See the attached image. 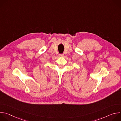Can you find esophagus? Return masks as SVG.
<instances>
[{
    "label": "esophagus",
    "mask_w": 121,
    "mask_h": 121,
    "mask_svg": "<svg viewBox=\"0 0 121 121\" xmlns=\"http://www.w3.org/2000/svg\"><path fill=\"white\" fill-rule=\"evenodd\" d=\"M59 57H64V54H60V55H59Z\"/></svg>",
    "instance_id": "1"
}]
</instances>
